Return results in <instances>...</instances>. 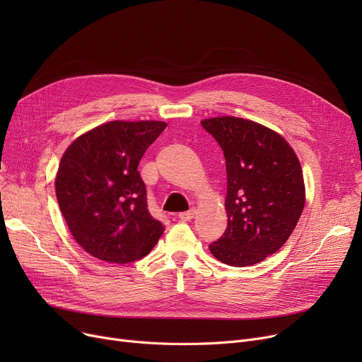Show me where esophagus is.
<instances>
[{"label": "esophagus", "mask_w": 362, "mask_h": 362, "mask_svg": "<svg viewBox=\"0 0 362 362\" xmlns=\"http://www.w3.org/2000/svg\"><path fill=\"white\" fill-rule=\"evenodd\" d=\"M194 216H195V208H191V210L179 213V218L182 221H191L194 218Z\"/></svg>", "instance_id": "34e87169"}]
</instances>
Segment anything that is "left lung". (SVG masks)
<instances>
[{
    "label": "left lung",
    "instance_id": "8db88e82",
    "mask_svg": "<svg viewBox=\"0 0 362 362\" xmlns=\"http://www.w3.org/2000/svg\"><path fill=\"white\" fill-rule=\"evenodd\" d=\"M224 152L227 229L211 254L246 267L277 252L305 205L302 168L292 146L274 130L239 117L201 122Z\"/></svg>",
    "mask_w": 362,
    "mask_h": 362
}]
</instances>
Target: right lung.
Returning a JSON list of instances; mask_svg holds the SVG:
<instances>
[{
	"label": "right lung",
	"mask_w": 362,
	"mask_h": 362,
	"mask_svg": "<svg viewBox=\"0 0 362 362\" xmlns=\"http://www.w3.org/2000/svg\"><path fill=\"white\" fill-rule=\"evenodd\" d=\"M165 126L114 120L83 133L66 149L55 195L73 238L92 257L133 262L161 238L164 226L148 211L138 164Z\"/></svg>",
	"instance_id": "1"
}]
</instances>
